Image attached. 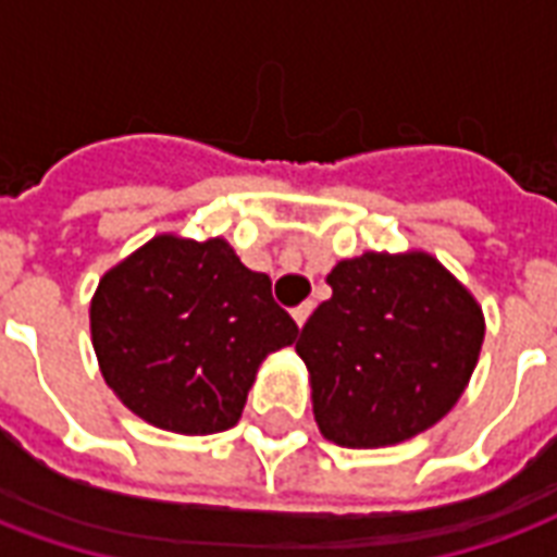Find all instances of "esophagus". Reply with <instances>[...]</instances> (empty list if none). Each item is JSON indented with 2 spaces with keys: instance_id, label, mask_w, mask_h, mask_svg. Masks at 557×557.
Wrapping results in <instances>:
<instances>
[{
  "instance_id": "obj_1",
  "label": "esophagus",
  "mask_w": 557,
  "mask_h": 557,
  "mask_svg": "<svg viewBox=\"0 0 557 557\" xmlns=\"http://www.w3.org/2000/svg\"><path fill=\"white\" fill-rule=\"evenodd\" d=\"M310 313H313V301H304V304H298L295 310H292V315H295V322H298V327L307 325V319H310Z\"/></svg>"
}]
</instances>
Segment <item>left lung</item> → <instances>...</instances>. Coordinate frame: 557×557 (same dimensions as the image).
<instances>
[{"label":"left lung","instance_id":"1","mask_svg":"<svg viewBox=\"0 0 557 557\" xmlns=\"http://www.w3.org/2000/svg\"><path fill=\"white\" fill-rule=\"evenodd\" d=\"M327 286L295 343L319 432L387 447L438 423L478 367L486 327L474 295L423 250L343 259Z\"/></svg>","mask_w":557,"mask_h":557}]
</instances>
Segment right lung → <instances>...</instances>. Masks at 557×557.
Here are the masks:
<instances>
[{
	"label": "right lung",
	"mask_w": 557,
	"mask_h": 557,
	"mask_svg": "<svg viewBox=\"0 0 557 557\" xmlns=\"http://www.w3.org/2000/svg\"><path fill=\"white\" fill-rule=\"evenodd\" d=\"M103 382L137 418L182 435L238 423L256 370L298 325L223 238L154 235L110 268L89 307Z\"/></svg>",
	"instance_id": "right-lung-1"
}]
</instances>
